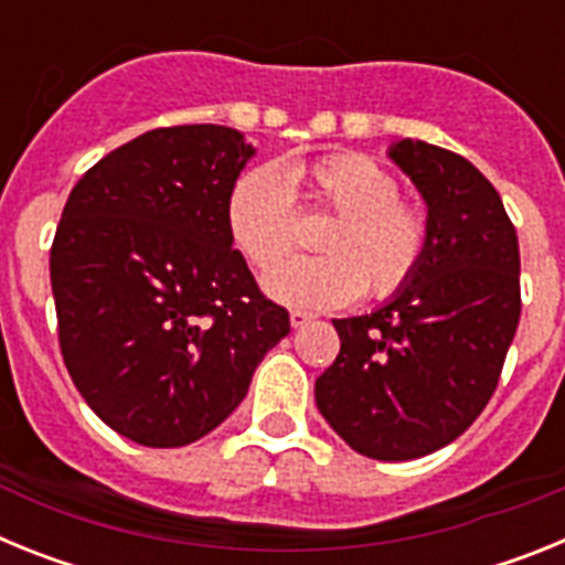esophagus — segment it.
Returning a JSON list of instances; mask_svg holds the SVG:
<instances>
[{
	"mask_svg": "<svg viewBox=\"0 0 565 565\" xmlns=\"http://www.w3.org/2000/svg\"><path fill=\"white\" fill-rule=\"evenodd\" d=\"M313 319V313L308 311H291V328H306Z\"/></svg>",
	"mask_w": 565,
	"mask_h": 565,
	"instance_id": "obj_1",
	"label": "esophagus"
}]
</instances>
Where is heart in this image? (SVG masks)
<instances>
[{
	"mask_svg": "<svg viewBox=\"0 0 565 565\" xmlns=\"http://www.w3.org/2000/svg\"><path fill=\"white\" fill-rule=\"evenodd\" d=\"M299 183L319 206L337 212L319 237V257L282 263L266 279L268 297L291 308H339L362 297L387 299L402 291L430 246V223L416 203L398 198V181L382 163L359 152H337L294 167ZM294 194L268 167L237 174L226 194V232L239 257L268 271L294 246Z\"/></svg>",
	"mask_w": 565,
	"mask_h": 565,
	"instance_id": "heart-1",
	"label": "heart"
}]
</instances>
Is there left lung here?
I'll list each match as a JSON object with an SVG mask.
<instances>
[{"label": "left lung", "instance_id": "obj_1", "mask_svg": "<svg viewBox=\"0 0 565 565\" xmlns=\"http://www.w3.org/2000/svg\"><path fill=\"white\" fill-rule=\"evenodd\" d=\"M427 203L430 246L382 308L333 319L339 356L313 396L337 436L376 461H411L481 416L521 319V252L501 194L433 143L387 149Z\"/></svg>", "mask_w": 565, "mask_h": 565}]
</instances>
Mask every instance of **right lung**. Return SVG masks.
Wrapping results in <instances>:
<instances>
[{
    "label": "right lung",
    "mask_w": 565,
    "mask_h": 565,
    "mask_svg": "<svg viewBox=\"0 0 565 565\" xmlns=\"http://www.w3.org/2000/svg\"><path fill=\"white\" fill-rule=\"evenodd\" d=\"M252 154L232 127L152 129L70 192L50 248L58 344L84 402L129 441L212 433L291 331L226 232V194Z\"/></svg>",
    "instance_id": "right-lung-1"
}]
</instances>
